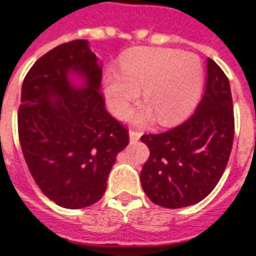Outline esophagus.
<instances>
[{"mask_svg": "<svg viewBox=\"0 0 256 256\" xmlns=\"http://www.w3.org/2000/svg\"><path fill=\"white\" fill-rule=\"evenodd\" d=\"M141 132L140 130H136V128H130L128 130V136H130V141L132 142H136V141H138L140 137H141Z\"/></svg>", "mask_w": 256, "mask_h": 256, "instance_id": "34e87169", "label": "esophagus"}]
</instances>
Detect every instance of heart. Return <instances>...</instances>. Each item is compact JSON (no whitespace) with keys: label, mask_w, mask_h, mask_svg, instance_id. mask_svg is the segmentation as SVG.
Masks as SVG:
<instances>
[{"label":"heart","mask_w":256,"mask_h":256,"mask_svg":"<svg viewBox=\"0 0 256 256\" xmlns=\"http://www.w3.org/2000/svg\"><path fill=\"white\" fill-rule=\"evenodd\" d=\"M204 82L203 64L196 54L167 48H138L128 52L118 74H106L102 89L108 108L126 118L132 101L142 89L141 106L134 120L144 123L152 114L163 124L181 120L198 104Z\"/></svg>","instance_id":"heart-1"}]
</instances>
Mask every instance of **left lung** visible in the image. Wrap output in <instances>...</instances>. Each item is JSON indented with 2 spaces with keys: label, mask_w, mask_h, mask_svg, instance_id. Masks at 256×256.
Returning <instances> with one entry per match:
<instances>
[{
  "label": "left lung",
  "mask_w": 256,
  "mask_h": 256,
  "mask_svg": "<svg viewBox=\"0 0 256 256\" xmlns=\"http://www.w3.org/2000/svg\"><path fill=\"white\" fill-rule=\"evenodd\" d=\"M234 138L229 79L207 58V84L196 111L163 133L144 134L150 158L141 185L152 203L181 208L207 198L225 172Z\"/></svg>",
  "instance_id": "8db88e82"
}]
</instances>
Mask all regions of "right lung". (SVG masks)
<instances>
[{"label":"right lung","instance_id":"add662e5","mask_svg":"<svg viewBox=\"0 0 256 256\" xmlns=\"http://www.w3.org/2000/svg\"><path fill=\"white\" fill-rule=\"evenodd\" d=\"M82 74L75 90L68 72ZM100 66L88 41L53 48L36 60L22 86L18 132L31 177L42 193L64 208L98 202L128 128L108 114L100 89Z\"/></svg>","mask_w":256,"mask_h":256}]
</instances>
